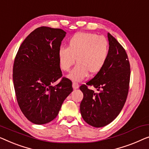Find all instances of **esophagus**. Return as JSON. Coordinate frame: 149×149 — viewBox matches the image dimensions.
Masks as SVG:
<instances>
[{
  "label": "esophagus",
  "mask_w": 149,
  "mask_h": 149,
  "mask_svg": "<svg viewBox=\"0 0 149 149\" xmlns=\"http://www.w3.org/2000/svg\"><path fill=\"white\" fill-rule=\"evenodd\" d=\"M72 86H73V88H74V89H77V88H79V84L76 82H73Z\"/></svg>",
  "instance_id": "esophagus-1"
}]
</instances>
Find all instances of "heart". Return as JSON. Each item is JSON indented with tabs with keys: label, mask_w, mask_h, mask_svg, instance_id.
Instances as JSON below:
<instances>
[{
	"label": "heart",
	"mask_w": 149,
	"mask_h": 149,
	"mask_svg": "<svg viewBox=\"0 0 149 149\" xmlns=\"http://www.w3.org/2000/svg\"><path fill=\"white\" fill-rule=\"evenodd\" d=\"M109 54V42L104 36L90 32H77L68 42V47H61L57 56L60 68L69 72L68 77L75 81H82L88 74L95 75L103 68Z\"/></svg>",
	"instance_id": "b5f03b06"
}]
</instances>
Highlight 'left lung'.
I'll use <instances>...</instances> for the list:
<instances>
[{"label": "left lung", "instance_id": "obj_1", "mask_svg": "<svg viewBox=\"0 0 149 149\" xmlns=\"http://www.w3.org/2000/svg\"><path fill=\"white\" fill-rule=\"evenodd\" d=\"M109 54L101 71L86 84L79 87L84 97L80 112L86 122L101 127L112 122L121 112L126 100L130 78V65L125 49L108 33ZM95 87V93L87 88Z\"/></svg>", "mask_w": 149, "mask_h": 149}]
</instances>
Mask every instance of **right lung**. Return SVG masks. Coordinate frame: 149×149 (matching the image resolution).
Instances as JSON below:
<instances>
[{"instance_id":"right-lung-1","label":"right lung","mask_w":149,"mask_h":149,"mask_svg":"<svg viewBox=\"0 0 149 149\" xmlns=\"http://www.w3.org/2000/svg\"><path fill=\"white\" fill-rule=\"evenodd\" d=\"M66 32L40 27L31 32L15 58L13 79L23 113L35 124H45L57 116L63 102L73 91L70 79L62 77L57 52Z\"/></svg>"}]
</instances>
